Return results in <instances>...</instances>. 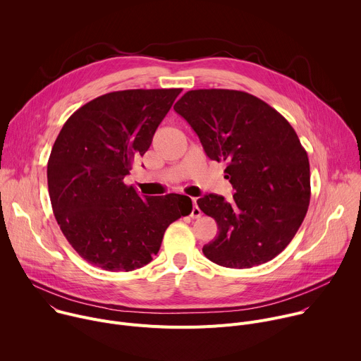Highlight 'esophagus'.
I'll return each mask as SVG.
<instances>
[{"label": "esophagus", "mask_w": 361, "mask_h": 361, "mask_svg": "<svg viewBox=\"0 0 361 361\" xmlns=\"http://www.w3.org/2000/svg\"><path fill=\"white\" fill-rule=\"evenodd\" d=\"M192 219H198L201 216V210L198 209L197 205V200L192 198V209H191V214H190Z\"/></svg>", "instance_id": "obj_1"}]
</instances>
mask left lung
Masks as SVG:
<instances>
[{"instance_id": "obj_1", "label": "left lung", "mask_w": 361, "mask_h": 361, "mask_svg": "<svg viewBox=\"0 0 361 361\" xmlns=\"http://www.w3.org/2000/svg\"><path fill=\"white\" fill-rule=\"evenodd\" d=\"M195 131L209 159L226 161L233 198L209 194L200 210L219 226L202 247L228 269H250L279 255L310 204V164L294 128L267 102L237 90H191L174 106Z\"/></svg>"}]
</instances>
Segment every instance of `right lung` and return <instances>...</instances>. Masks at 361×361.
I'll return each instance as SVG.
<instances>
[{
    "mask_svg": "<svg viewBox=\"0 0 361 361\" xmlns=\"http://www.w3.org/2000/svg\"><path fill=\"white\" fill-rule=\"evenodd\" d=\"M180 92H109L63 126L48 159V192L63 234L90 264L107 271L144 267L159 252L167 227L191 213L187 195L141 197L124 184Z\"/></svg>",
    "mask_w": 361,
    "mask_h": 361,
    "instance_id": "1",
    "label": "right lung"
}]
</instances>
